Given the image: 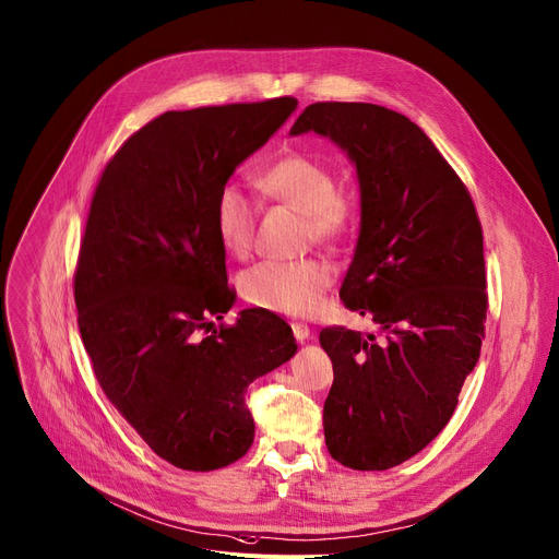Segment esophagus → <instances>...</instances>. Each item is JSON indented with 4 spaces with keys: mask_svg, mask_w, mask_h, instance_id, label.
Returning a JSON list of instances; mask_svg holds the SVG:
<instances>
[{
    "mask_svg": "<svg viewBox=\"0 0 559 559\" xmlns=\"http://www.w3.org/2000/svg\"><path fill=\"white\" fill-rule=\"evenodd\" d=\"M290 330H293V336H295V341H309L311 338V330H309V324L307 322H293L290 324Z\"/></svg>",
    "mask_w": 559,
    "mask_h": 559,
    "instance_id": "34e87169",
    "label": "esophagus"
}]
</instances>
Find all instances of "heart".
<instances>
[{"label":"heart","instance_id":"heart-1","mask_svg":"<svg viewBox=\"0 0 559 559\" xmlns=\"http://www.w3.org/2000/svg\"><path fill=\"white\" fill-rule=\"evenodd\" d=\"M257 187L275 203L302 212L307 241L338 243L358 221V195L338 187L330 164L305 151H288L257 171ZM257 207L235 182H225L214 201V233L229 257H246L252 248ZM334 284V269L322 257L295 261H259L239 277L243 298L266 311L311 316Z\"/></svg>","mask_w":559,"mask_h":559}]
</instances>
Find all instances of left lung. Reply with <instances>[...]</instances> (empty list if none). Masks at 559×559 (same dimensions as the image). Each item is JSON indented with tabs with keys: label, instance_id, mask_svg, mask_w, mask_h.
Segmentation results:
<instances>
[{
	"label": "left lung",
	"instance_id": "obj_1",
	"mask_svg": "<svg viewBox=\"0 0 559 559\" xmlns=\"http://www.w3.org/2000/svg\"><path fill=\"white\" fill-rule=\"evenodd\" d=\"M347 151L360 185V235L341 298L381 334L324 326L334 364L324 442L360 472L402 465L451 419L485 338L483 227L472 195L408 117L374 104L318 102L290 135Z\"/></svg>",
	"mask_w": 559,
	"mask_h": 559
}]
</instances>
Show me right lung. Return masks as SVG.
<instances>
[{
  "mask_svg": "<svg viewBox=\"0 0 559 559\" xmlns=\"http://www.w3.org/2000/svg\"><path fill=\"white\" fill-rule=\"evenodd\" d=\"M298 102L171 110L130 135L96 182L74 271L79 330L110 404L164 461L212 472L252 444L248 385L295 354L266 309L233 307L214 233L218 189Z\"/></svg>",
  "mask_w": 559,
  "mask_h": 559,
  "instance_id": "1",
  "label": "right lung"
}]
</instances>
